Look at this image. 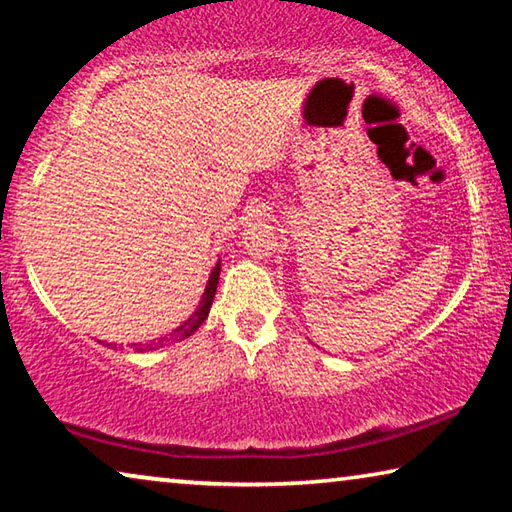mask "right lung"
I'll return each mask as SVG.
<instances>
[{"label": "right lung", "mask_w": 512, "mask_h": 512, "mask_svg": "<svg viewBox=\"0 0 512 512\" xmlns=\"http://www.w3.org/2000/svg\"><path fill=\"white\" fill-rule=\"evenodd\" d=\"M218 273H221V262H216V266L212 269V275H209V282H207V287H205V294H202V298H200L198 310L193 312L189 319L182 323L180 328H175L173 332H170V335L161 337L159 342L134 344L136 351H157V348H161V346H170V344H175V342H182V339H186V337H191L193 332H196L202 326V321L207 319L209 307H212V303H214L216 287H218ZM113 348H116V346H113Z\"/></svg>", "instance_id": "obj_1"}]
</instances>
